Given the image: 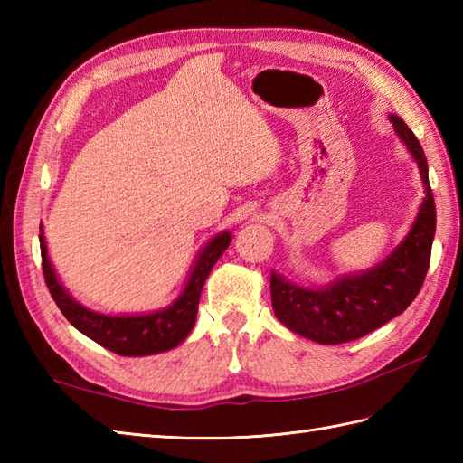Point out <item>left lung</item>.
<instances>
[{"mask_svg":"<svg viewBox=\"0 0 463 463\" xmlns=\"http://www.w3.org/2000/svg\"><path fill=\"white\" fill-rule=\"evenodd\" d=\"M388 119L416 161L426 193L406 237L372 269L342 274L324 287H302L277 270L270 272L274 314L288 330L312 342L342 344L366 336L404 312L424 284L436 234L428 161L410 127L398 115Z\"/></svg>","mask_w":463,"mask_h":463,"instance_id":"left-lung-1","label":"left lung"}]
</instances>
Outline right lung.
<instances>
[{
  "mask_svg": "<svg viewBox=\"0 0 463 463\" xmlns=\"http://www.w3.org/2000/svg\"><path fill=\"white\" fill-rule=\"evenodd\" d=\"M231 241V231H222L204 244L201 252L196 254V260L189 279L184 282L183 292L166 308L145 314H115L113 317V314L95 312L83 307L81 302H77L65 290L63 284L57 279L52 260H49L43 224L39 226L45 282L59 310L87 338L101 344L107 350L119 354V356H151V354H161L179 346L189 336L196 320L204 280L211 274L216 260L229 249Z\"/></svg>",
  "mask_w": 463,
  "mask_h": 463,
  "instance_id": "right-lung-1",
  "label": "right lung"
}]
</instances>
